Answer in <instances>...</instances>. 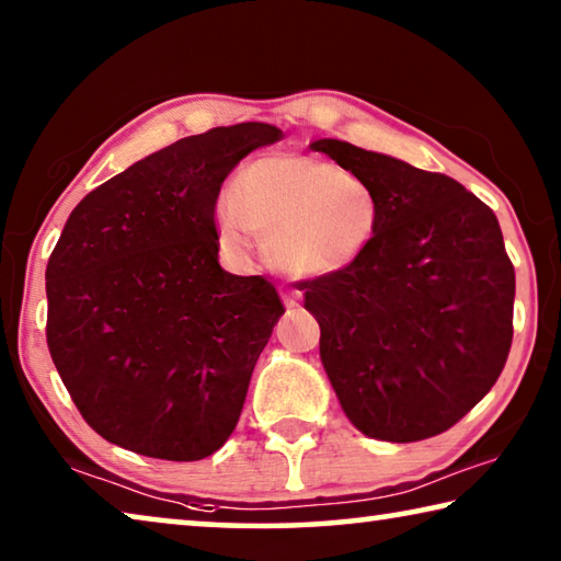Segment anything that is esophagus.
Returning <instances> with one entry per match:
<instances>
[{"label":"esophagus","mask_w":561,"mask_h":561,"mask_svg":"<svg viewBox=\"0 0 561 561\" xmlns=\"http://www.w3.org/2000/svg\"><path fill=\"white\" fill-rule=\"evenodd\" d=\"M299 299H301V295H299L297 289H282V301H284V307L295 309V307H299Z\"/></svg>","instance_id":"esophagus-1"}]
</instances>
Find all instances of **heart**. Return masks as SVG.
Here are the masks:
<instances>
[{
  "label": "heart",
  "mask_w": 561,
  "mask_h": 561,
  "mask_svg": "<svg viewBox=\"0 0 561 561\" xmlns=\"http://www.w3.org/2000/svg\"><path fill=\"white\" fill-rule=\"evenodd\" d=\"M221 249L247 260L256 237L274 270L291 277H332L375 244L381 207L364 176L322 157L272 152L237 169L219 194Z\"/></svg>",
  "instance_id": "heart-1"
}]
</instances>
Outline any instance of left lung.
Here are the masks:
<instances>
[{"mask_svg": "<svg viewBox=\"0 0 561 561\" xmlns=\"http://www.w3.org/2000/svg\"><path fill=\"white\" fill-rule=\"evenodd\" d=\"M309 147L364 176L381 207L369 252L305 284L344 414L381 442L447 432L494 387L512 346L514 266L500 221L447 174L340 139Z\"/></svg>", "mask_w": 561, "mask_h": 561, "instance_id": "8db88e82", "label": "left lung"}]
</instances>
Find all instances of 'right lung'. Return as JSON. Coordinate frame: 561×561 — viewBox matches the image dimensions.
<instances>
[{"instance_id":"obj_1","label":"right lung","mask_w":561,"mask_h":561,"mask_svg":"<svg viewBox=\"0 0 561 561\" xmlns=\"http://www.w3.org/2000/svg\"><path fill=\"white\" fill-rule=\"evenodd\" d=\"M282 137L264 122L184 137L69 215L47 264V344L106 442L197 461L234 432L284 307L264 277L221 270L215 204L239 159Z\"/></svg>"}]
</instances>
